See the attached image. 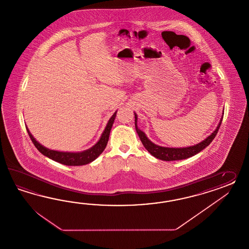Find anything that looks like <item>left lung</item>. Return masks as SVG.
Returning a JSON list of instances; mask_svg holds the SVG:
<instances>
[{
	"label": "left lung",
	"mask_w": 249,
	"mask_h": 249,
	"mask_svg": "<svg viewBox=\"0 0 249 249\" xmlns=\"http://www.w3.org/2000/svg\"><path fill=\"white\" fill-rule=\"evenodd\" d=\"M222 120L223 117L221 118V121L219 122L217 128L215 129V131L212 134L209 136L205 141L191 146V147H188V148H165V147H160L158 146L154 143L150 142L147 138V136L145 133L142 131L141 129L138 128L137 126V115L135 114V127H136V130L137 133L139 135L141 141H142L143 146L145 148L148 150V152L152 156H154L155 158L161 160H165V161H173V160H186L188 159L194 155L199 153L201 150L204 148H207L209 144L212 142V141L215 139V135L217 134V131L220 128L221 125Z\"/></svg>",
	"instance_id": "obj_1"
}]
</instances>
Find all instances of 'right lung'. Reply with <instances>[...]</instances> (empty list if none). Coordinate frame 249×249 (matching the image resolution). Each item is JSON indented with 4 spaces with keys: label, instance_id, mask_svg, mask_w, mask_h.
<instances>
[{
    "label": "right lung",
    "instance_id": "add662e5",
    "mask_svg": "<svg viewBox=\"0 0 249 249\" xmlns=\"http://www.w3.org/2000/svg\"><path fill=\"white\" fill-rule=\"evenodd\" d=\"M116 112H114V114L111 116V118L107 122V126L101 135L100 141L97 142V144H95L92 148H89L87 150L82 151V152H76V153L61 152V151L49 149V148L43 147L42 145H40L39 142H36L34 136L31 134L28 128H27L28 134L30 136L34 146L41 154L46 156L49 159L53 160L54 161L59 162V163L66 165V166H82V165H86V164H89V163L95 160L106 148L108 137H109V132H110V129H111L115 118H116Z\"/></svg>",
    "mask_w": 249,
    "mask_h": 249
}]
</instances>
